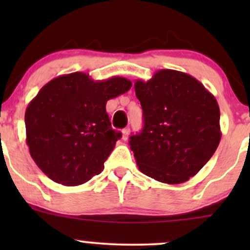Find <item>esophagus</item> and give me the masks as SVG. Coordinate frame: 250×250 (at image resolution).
<instances>
[{"label": "esophagus", "instance_id": "esophagus-1", "mask_svg": "<svg viewBox=\"0 0 250 250\" xmlns=\"http://www.w3.org/2000/svg\"><path fill=\"white\" fill-rule=\"evenodd\" d=\"M129 133H130V129H129V128H125L122 130V139L125 140V141H127V140H128Z\"/></svg>", "mask_w": 250, "mask_h": 250}]
</instances>
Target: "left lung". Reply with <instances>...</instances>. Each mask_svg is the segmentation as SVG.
Returning <instances> with one entry per match:
<instances>
[{"label": "left lung", "instance_id": "1", "mask_svg": "<svg viewBox=\"0 0 250 250\" xmlns=\"http://www.w3.org/2000/svg\"><path fill=\"white\" fill-rule=\"evenodd\" d=\"M134 88L145 123L129 141L137 167L160 182H186L219 147L216 99L193 76L171 69L156 71L147 82L137 80Z\"/></svg>", "mask_w": 250, "mask_h": 250}]
</instances>
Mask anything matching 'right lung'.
<instances>
[{
	"label": "right lung",
	"mask_w": 250,
	"mask_h": 250,
	"mask_svg": "<svg viewBox=\"0 0 250 250\" xmlns=\"http://www.w3.org/2000/svg\"><path fill=\"white\" fill-rule=\"evenodd\" d=\"M130 88L125 77L94 81L79 71L43 85L24 115L25 141L37 167L69 187L101 173L121 137L111 128L105 104Z\"/></svg>",
	"instance_id": "obj_1"
}]
</instances>
